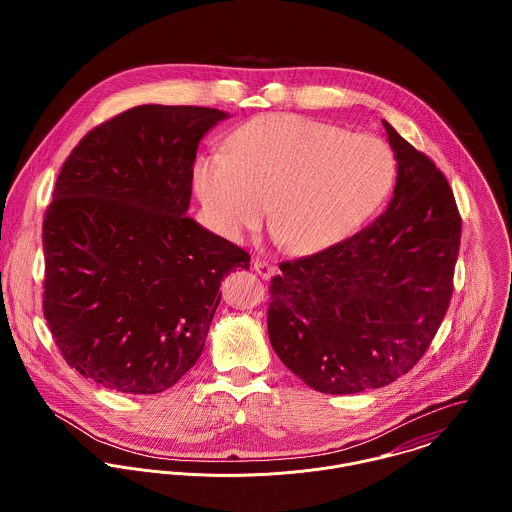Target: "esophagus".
Returning a JSON list of instances; mask_svg holds the SVG:
<instances>
[{
    "instance_id": "1",
    "label": "esophagus",
    "mask_w": 512,
    "mask_h": 512,
    "mask_svg": "<svg viewBox=\"0 0 512 512\" xmlns=\"http://www.w3.org/2000/svg\"><path fill=\"white\" fill-rule=\"evenodd\" d=\"M252 266H254L256 274H258L260 278H264V280H270V278L276 274V266L268 264L266 260H260V258H256V260L252 262Z\"/></svg>"
}]
</instances>
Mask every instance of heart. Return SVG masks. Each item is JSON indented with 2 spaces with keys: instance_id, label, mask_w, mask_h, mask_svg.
<instances>
[{
  "instance_id": "b5f03b06",
  "label": "heart",
  "mask_w": 512,
  "mask_h": 512,
  "mask_svg": "<svg viewBox=\"0 0 512 512\" xmlns=\"http://www.w3.org/2000/svg\"><path fill=\"white\" fill-rule=\"evenodd\" d=\"M396 157L374 136L297 116L240 126L228 151L195 159L193 187L215 232L238 240L266 217L295 254L325 250L361 228L392 191Z\"/></svg>"
}]
</instances>
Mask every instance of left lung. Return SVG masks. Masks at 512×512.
I'll list each match as a JSON object with an SVG mask.
<instances>
[{
	"mask_svg": "<svg viewBox=\"0 0 512 512\" xmlns=\"http://www.w3.org/2000/svg\"><path fill=\"white\" fill-rule=\"evenodd\" d=\"M396 157L388 209L323 252L282 262L268 335L280 361L323 394L382 388L416 365L453 292L461 219L434 161L386 120Z\"/></svg>",
	"mask_w": 512,
	"mask_h": 512,
	"instance_id": "obj_1",
	"label": "left lung"
}]
</instances>
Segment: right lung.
I'll return each mask as SVG.
<instances>
[{
    "label": "right lung",
    "mask_w": 512,
    "mask_h": 512,
    "mask_svg": "<svg viewBox=\"0 0 512 512\" xmlns=\"http://www.w3.org/2000/svg\"><path fill=\"white\" fill-rule=\"evenodd\" d=\"M228 118L144 104L90 130L43 220V313L69 366L126 394L171 388L203 353L220 282L250 268L187 217L203 136Z\"/></svg>",
    "instance_id": "1"
}]
</instances>
